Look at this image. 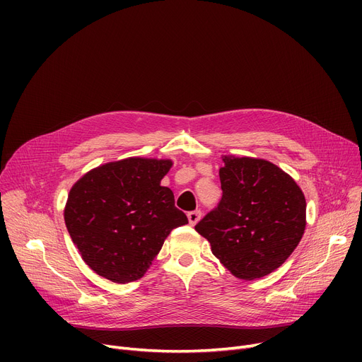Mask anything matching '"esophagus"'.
I'll use <instances>...</instances> for the list:
<instances>
[{"mask_svg":"<svg viewBox=\"0 0 362 362\" xmlns=\"http://www.w3.org/2000/svg\"><path fill=\"white\" fill-rule=\"evenodd\" d=\"M201 216H202V213H201L199 210H195V211H191V213H187V220H189V224H192V226H195V224H197V223L199 221Z\"/></svg>","mask_w":362,"mask_h":362,"instance_id":"34e87169","label":"esophagus"}]
</instances>
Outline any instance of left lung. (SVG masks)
<instances>
[{
  "instance_id": "8db88e82",
  "label": "left lung",
  "mask_w": 362,
  "mask_h": 362,
  "mask_svg": "<svg viewBox=\"0 0 362 362\" xmlns=\"http://www.w3.org/2000/svg\"><path fill=\"white\" fill-rule=\"evenodd\" d=\"M223 197L195 230L233 276L254 280L289 258L305 230L307 202L296 182L276 164L224 157Z\"/></svg>"
}]
</instances>
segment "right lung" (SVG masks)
Listing matches in <instances>:
<instances>
[{
    "mask_svg": "<svg viewBox=\"0 0 362 362\" xmlns=\"http://www.w3.org/2000/svg\"><path fill=\"white\" fill-rule=\"evenodd\" d=\"M170 160L126 158L93 168L70 189L64 221L89 267L114 283L139 280L175 227L187 223L161 179Z\"/></svg>",
    "mask_w": 362,
    "mask_h": 362,
    "instance_id": "obj_1",
    "label": "right lung"
}]
</instances>
